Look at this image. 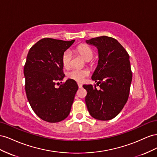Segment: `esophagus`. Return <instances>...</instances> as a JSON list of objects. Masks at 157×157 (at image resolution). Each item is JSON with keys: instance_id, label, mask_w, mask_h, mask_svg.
<instances>
[{"instance_id": "obj_1", "label": "esophagus", "mask_w": 157, "mask_h": 157, "mask_svg": "<svg viewBox=\"0 0 157 157\" xmlns=\"http://www.w3.org/2000/svg\"><path fill=\"white\" fill-rule=\"evenodd\" d=\"M78 86L79 88H82V85L81 83H78Z\"/></svg>"}]
</instances>
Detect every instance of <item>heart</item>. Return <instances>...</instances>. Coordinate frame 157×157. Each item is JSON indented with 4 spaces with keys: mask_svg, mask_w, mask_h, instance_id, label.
I'll list each match as a JSON object with an SVG mask.
<instances>
[{
    "mask_svg": "<svg viewBox=\"0 0 157 157\" xmlns=\"http://www.w3.org/2000/svg\"><path fill=\"white\" fill-rule=\"evenodd\" d=\"M75 51L80 54L83 59L89 61L93 56V52L91 48L86 44H81L75 48ZM71 52L70 50L65 51L62 56V63L65 68H68L71 66ZM68 78L73 79L75 82H81L83 79L89 75V71L86 69L74 68L71 70L67 74Z\"/></svg>",
    "mask_w": 157,
    "mask_h": 157,
    "instance_id": "1",
    "label": "heart"
}]
</instances>
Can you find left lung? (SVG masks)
Returning a JSON list of instances; mask_svg holds the SVG:
<instances>
[{
    "label": "left lung",
    "instance_id": "left-lung-1",
    "mask_svg": "<svg viewBox=\"0 0 157 157\" xmlns=\"http://www.w3.org/2000/svg\"><path fill=\"white\" fill-rule=\"evenodd\" d=\"M98 51V62L92 75L97 85H83L87 92L86 103L94 118L109 120L115 118L126 105L132 79L129 56L117 40L101 36L87 40Z\"/></svg>",
    "mask_w": 157,
    "mask_h": 157
}]
</instances>
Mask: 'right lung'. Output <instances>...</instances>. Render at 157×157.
Wrapping results in <instances>:
<instances>
[{"label": "right lung", "mask_w": 157, "mask_h": 157, "mask_svg": "<svg viewBox=\"0 0 157 157\" xmlns=\"http://www.w3.org/2000/svg\"><path fill=\"white\" fill-rule=\"evenodd\" d=\"M74 41L44 38L31 47L27 56L24 68L27 98L34 113L46 122H60L70 113L77 83L68 79L59 87L56 84L65 75L62 54Z\"/></svg>", "instance_id": "right-lung-1"}]
</instances>
